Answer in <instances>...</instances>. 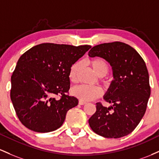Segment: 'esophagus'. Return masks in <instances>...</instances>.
I'll use <instances>...</instances> for the list:
<instances>
[{
    "label": "esophagus",
    "mask_w": 159,
    "mask_h": 159,
    "mask_svg": "<svg viewBox=\"0 0 159 159\" xmlns=\"http://www.w3.org/2000/svg\"><path fill=\"white\" fill-rule=\"evenodd\" d=\"M86 103V102H85V101H79V104L80 105H84Z\"/></svg>",
    "instance_id": "obj_1"
}]
</instances>
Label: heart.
I'll use <instances>...</instances> for the list:
<instances>
[{
  "label": "heart",
  "mask_w": 159,
  "mask_h": 159,
  "mask_svg": "<svg viewBox=\"0 0 159 159\" xmlns=\"http://www.w3.org/2000/svg\"><path fill=\"white\" fill-rule=\"evenodd\" d=\"M89 64L98 76H104L108 74L109 65L102 58H93L89 61ZM80 67V62H76L70 67L68 76L71 83H76V74H77ZM71 93L80 101H89L100 97L102 94V91L100 87L96 86V85L89 86V85H80L74 87L71 90Z\"/></svg>",
  "instance_id": "heart-1"
}]
</instances>
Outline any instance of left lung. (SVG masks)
Returning <instances> with one entry per match:
<instances>
[{
    "mask_svg": "<svg viewBox=\"0 0 159 159\" xmlns=\"http://www.w3.org/2000/svg\"><path fill=\"white\" fill-rule=\"evenodd\" d=\"M89 56L107 61L114 78L103 97L112 106L96 103L89 125L94 133L107 138L126 136L140 123L150 96L145 61L133 47L122 42L99 44L90 49Z\"/></svg>",
    "mask_w": 159,
    "mask_h": 159,
    "instance_id": "1",
    "label": "left lung"
}]
</instances>
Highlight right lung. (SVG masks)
I'll return each instance as SVG.
<instances>
[{"label":"right lung","mask_w":159,"mask_h":159,"mask_svg":"<svg viewBox=\"0 0 159 159\" xmlns=\"http://www.w3.org/2000/svg\"><path fill=\"white\" fill-rule=\"evenodd\" d=\"M90 48L46 43L19 58L11 76L10 98L23 125L40 133L62 125L67 112L78 104L68 94L70 67Z\"/></svg>","instance_id":"add662e5"}]
</instances>
